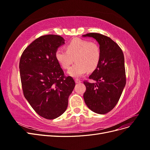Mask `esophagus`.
<instances>
[{"label": "esophagus", "mask_w": 150, "mask_h": 150, "mask_svg": "<svg viewBox=\"0 0 150 150\" xmlns=\"http://www.w3.org/2000/svg\"><path fill=\"white\" fill-rule=\"evenodd\" d=\"M75 82L76 83H79L81 82V81L79 79H75Z\"/></svg>", "instance_id": "obj_1"}]
</instances>
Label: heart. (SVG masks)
<instances>
[{"instance_id":"obj_1","label":"heart","mask_w":150,"mask_h":150,"mask_svg":"<svg viewBox=\"0 0 150 150\" xmlns=\"http://www.w3.org/2000/svg\"><path fill=\"white\" fill-rule=\"evenodd\" d=\"M56 59L64 69H67L74 61L75 64L67 73L74 78H78L87 71H94L101 59V50L98 45L80 39L72 40L66 46V50L58 49L55 53Z\"/></svg>"}]
</instances>
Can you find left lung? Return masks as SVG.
<instances>
[{"label": "left lung", "mask_w": 150, "mask_h": 150, "mask_svg": "<svg viewBox=\"0 0 150 150\" xmlns=\"http://www.w3.org/2000/svg\"><path fill=\"white\" fill-rule=\"evenodd\" d=\"M83 36L96 39L101 50L100 61L89 77L96 83L84 81V101L93 112L106 114L116 105L126 84L124 54L117 44L108 36L98 33Z\"/></svg>", "instance_id": "1"}]
</instances>
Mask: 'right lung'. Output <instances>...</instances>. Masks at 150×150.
I'll return each instance as SVG.
<instances>
[{
    "instance_id": "obj_1",
    "label": "right lung",
    "mask_w": 150,
    "mask_h": 150,
    "mask_svg": "<svg viewBox=\"0 0 150 150\" xmlns=\"http://www.w3.org/2000/svg\"><path fill=\"white\" fill-rule=\"evenodd\" d=\"M64 43L60 35L40 36L25 49L19 62L24 97L39 116L47 120L65 112L76 84L72 77L64 75L55 57Z\"/></svg>"
}]
</instances>
